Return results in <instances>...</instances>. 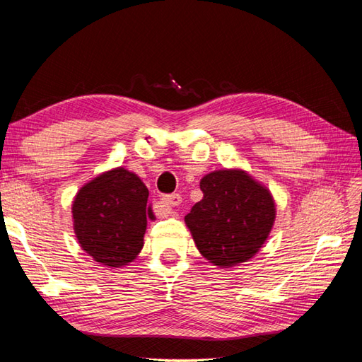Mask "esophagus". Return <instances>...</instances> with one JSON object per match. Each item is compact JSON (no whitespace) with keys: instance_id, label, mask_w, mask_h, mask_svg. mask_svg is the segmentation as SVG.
Listing matches in <instances>:
<instances>
[{"instance_id":"obj_1","label":"esophagus","mask_w":362,"mask_h":362,"mask_svg":"<svg viewBox=\"0 0 362 362\" xmlns=\"http://www.w3.org/2000/svg\"><path fill=\"white\" fill-rule=\"evenodd\" d=\"M182 202V197L180 194H168V196H163L161 197V204L171 210L173 207H177V205H180Z\"/></svg>"}]
</instances>
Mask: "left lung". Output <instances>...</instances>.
<instances>
[{
	"instance_id": "8db88e82",
	"label": "left lung",
	"mask_w": 362,
	"mask_h": 362,
	"mask_svg": "<svg viewBox=\"0 0 362 362\" xmlns=\"http://www.w3.org/2000/svg\"><path fill=\"white\" fill-rule=\"evenodd\" d=\"M201 191L185 223L202 256L223 268L256 256L274 223L270 191L237 169L207 174Z\"/></svg>"
}]
</instances>
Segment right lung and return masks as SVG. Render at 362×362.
I'll return each instance as SVG.
<instances>
[{
  "instance_id": "1",
  "label": "right lung",
  "mask_w": 362,
  "mask_h": 362,
  "mask_svg": "<svg viewBox=\"0 0 362 362\" xmlns=\"http://www.w3.org/2000/svg\"><path fill=\"white\" fill-rule=\"evenodd\" d=\"M148 189L124 168L86 183L74 201V228L81 247L106 267L127 265L143 250Z\"/></svg>"
}]
</instances>
